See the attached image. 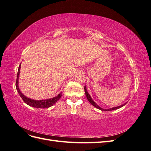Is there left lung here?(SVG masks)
Returning <instances> with one entry per match:
<instances>
[{"label": "left lung", "mask_w": 151, "mask_h": 151, "mask_svg": "<svg viewBox=\"0 0 151 151\" xmlns=\"http://www.w3.org/2000/svg\"><path fill=\"white\" fill-rule=\"evenodd\" d=\"M84 91H85V94H86V98H87V99H88V100L89 101V102L91 104H92L93 106H94V107H96V108H98V109H100V110H101V111H109L115 110V109H119V108H122V106H124V105H125V104H127V103H124L123 104H122V105H120V106H118L113 107V108H109V109H104V108H101V107H99V106H98V105L96 103L93 101V99L91 98L90 94L88 93V91H87L86 86H84Z\"/></svg>", "instance_id": "8db88e82"}]
</instances>
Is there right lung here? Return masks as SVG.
Masks as SVG:
<instances>
[{"mask_svg": "<svg viewBox=\"0 0 151 151\" xmlns=\"http://www.w3.org/2000/svg\"><path fill=\"white\" fill-rule=\"evenodd\" d=\"M20 68H21V65L19 66V68H18L16 87V89L18 93H19V96L21 97V98L22 99V100H23L26 104H27L28 105H29V106H30L31 107H33V108H47L50 106H52L53 105L55 104L58 100L61 98L62 93L58 94L55 97H53L52 98H50V99H42V100H35V99H32L31 98H29L28 97L25 96L21 93V91H20V89L19 88V85H18V84H19V74H20Z\"/></svg>", "mask_w": 151, "mask_h": 151, "instance_id": "right-lung-1", "label": "right lung"}]
</instances>
